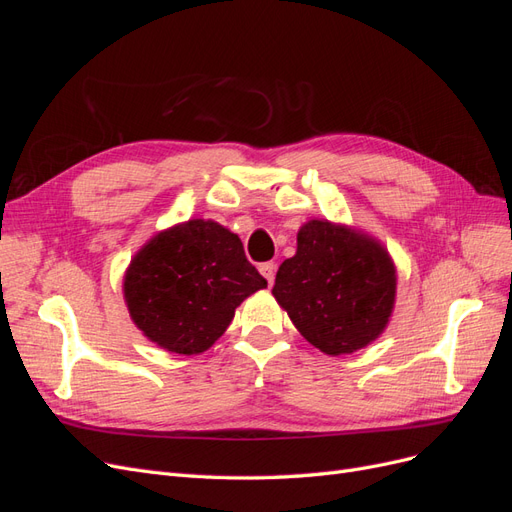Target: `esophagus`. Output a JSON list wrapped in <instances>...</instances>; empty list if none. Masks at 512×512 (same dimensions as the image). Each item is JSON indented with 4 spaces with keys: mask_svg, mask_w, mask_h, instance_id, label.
<instances>
[{
    "mask_svg": "<svg viewBox=\"0 0 512 512\" xmlns=\"http://www.w3.org/2000/svg\"><path fill=\"white\" fill-rule=\"evenodd\" d=\"M260 273H262V277H265V280H267L269 286H271L273 280H275V265H273V262H262V265H260Z\"/></svg>",
    "mask_w": 512,
    "mask_h": 512,
    "instance_id": "1",
    "label": "esophagus"
}]
</instances>
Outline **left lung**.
<instances>
[{"mask_svg":"<svg viewBox=\"0 0 512 512\" xmlns=\"http://www.w3.org/2000/svg\"><path fill=\"white\" fill-rule=\"evenodd\" d=\"M397 275L389 252L361 230L309 220L297 254L275 275L273 297L309 344L339 356L365 348L386 329Z\"/></svg>","mask_w":512,"mask_h":512,"instance_id":"left-lung-1","label":"left lung"}]
</instances>
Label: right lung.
<instances>
[{"instance_id": "right-lung-1", "label": "right lung", "mask_w": 512, "mask_h": 512, "mask_svg": "<svg viewBox=\"0 0 512 512\" xmlns=\"http://www.w3.org/2000/svg\"><path fill=\"white\" fill-rule=\"evenodd\" d=\"M267 288L241 239L213 220H188L149 239L123 277L138 329L177 354H200L228 329L235 309Z\"/></svg>"}]
</instances>
